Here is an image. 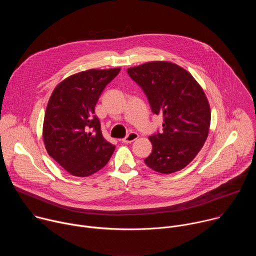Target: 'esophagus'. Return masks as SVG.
Here are the masks:
<instances>
[{
    "label": "esophagus",
    "mask_w": 256,
    "mask_h": 256,
    "mask_svg": "<svg viewBox=\"0 0 256 256\" xmlns=\"http://www.w3.org/2000/svg\"><path fill=\"white\" fill-rule=\"evenodd\" d=\"M138 138V134L136 132H130L126 138H122L124 142H132Z\"/></svg>",
    "instance_id": "34e87169"
}]
</instances>
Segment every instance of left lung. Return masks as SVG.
<instances>
[{"label": "left lung", "instance_id": "obj_1", "mask_svg": "<svg viewBox=\"0 0 256 256\" xmlns=\"http://www.w3.org/2000/svg\"><path fill=\"white\" fill-rule=\"evenodd\" d=\"M130 77L147 95L152 112L163 116V130L151 136L153 151L144 159L156 172L184 169L198 155L208 138L210 108L208 98L190 72L165 60L128 68Z\"/></svg>", "mask_w": 256, "mask_h": 256}]
</instances>
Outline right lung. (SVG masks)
I'll use <instances>...</instances> for the list:
<instances>
[{
	"label": "right lung",
	"instance_id": "add662e5",
	"mask_svg": "<svg viewBox=\"0 0 256 256\" xmlns=\"http://www.w3.org/2000/svg\"><path fill=\"white\" fill-rule=\"evenodd\" d=\"M120 70L90 68L77 72L62 80L50 97L42 128L44 146L48 154L72 175L96 173L114 152L116 146L102 136L95 106Z\"/></svg>",
	"mask_w": 256,
	"mask_h": 256
}]
</instances>
